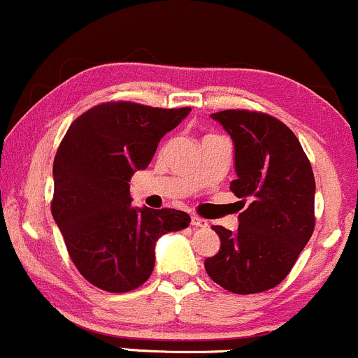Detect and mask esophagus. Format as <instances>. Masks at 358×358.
<instances>
[{"label": "esophagus", "mask_w": 358, "mask_h": 358, "mask_svg": "<svg viewBox=\"0 0 358 358\" xmlns=\"http://www.w3.org/2000/svg\"><path fill=\"white\" fill-rule=\"evenodd\" d=\"M191 224H193L194 228H207L208 222L205 221V219L198 217V215H193V217H191Z\"/></svg>", "instance_id": "1"}]
</instances>
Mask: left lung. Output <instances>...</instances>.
Wrapping results in <instances>:
<instances>
[{
  "label": "left lung",
  "instance_id": "left-lung-1",
  "mask_svg": "<svg viewBox=\"0 0 358 358\" xmlns=\"http://www.w3.org/2000/svg\"><path fill=\"white\" fill-rule=\"evenodd\" d=\"M235 146L236 179L229 189L250 205L238 229L212 226L221 249L205 271L222 289L256 294L280 284L315 228V178L298 137L264 113L226 109L210 115Z\"/></svg>",
  "mask_w": 358,
  "mask_h": 358
}]
</instances>
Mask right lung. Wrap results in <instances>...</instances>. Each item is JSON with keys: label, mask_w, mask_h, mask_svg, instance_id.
<instances>
[{"label": "right lung", "mask_w": 358, "mask_h": 358, "mask_svg": "<svg viewBox=\"0 0 358 358\" xmlns=\"http://www.w3.org/2000/svg\"><path fill=\"white\" fill-rule=\"evenodd\" d=\"M189 111L108 102L67 129L54 160L52 215L74 266L95 287L129 292L143 285L158 238L189 226L182 210L134 207L129 184Z\"/></svg>", "instance_id": "obj_1"}]
</instances>
